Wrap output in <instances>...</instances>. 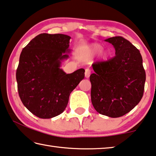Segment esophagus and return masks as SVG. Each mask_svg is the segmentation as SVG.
Instances as JSON below:
<instances>
[{"label":"esophagus","instance_id":"34e87169","mask_svg":"<svg viewBox=\"0 0 156 156\" xmlns=\"http://www.w3.org/2000/svg\"><path fill=\"white\" fill-rule=\"evenodd\" d=\"M90 74H91V70L89 69H86L85 72H84V76H85V78H88L89 76H90Z\"/></svg>","mask_w":156,"mask_h":156}]
</instances>
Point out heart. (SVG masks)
I'll list each match as a JSON object with an SVG mask.
<instances>
[{"instance_id":"heart-1","label":"heart","mask_w":156,"mask_h":156,"mask_svg":"<svg viewBox=\"0 0 156 156\" xmlns=\"http://www.w3.org/2000/svg\"><path fill=\"white\" fill-rule=\"evenodd\" d=\"M102 49V47L99 44H93L89 47V54L92 56H94V55H96L98 54L101 51V50ZM102 56H107V53L105 52H102Z\"/></svg>"}]
</instances>
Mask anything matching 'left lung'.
Masks as SVG:
<instances>
[{
    "instance_id": "left-lung-1",
    "label": "left lung",
    "mask_w": 156,
    "mask_h": 156,
    "mask_svg": "<svg viewBox=\"0 0 156 156\" xmlns=\"http://www.w3.org/2000/svg\"><path fill=\"white\" fill-rule=\"evenodd\" d=\"M115 56L92 65L91 102L97 112L111 118L121 117L135 107L144 93L146 74L139 50L122 36L105 40Z\"/></svg>"
}]
</instances>
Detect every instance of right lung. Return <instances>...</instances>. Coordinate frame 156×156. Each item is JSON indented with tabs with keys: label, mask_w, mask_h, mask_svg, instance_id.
<instances>
[{
	"label": "right lung",
	"mask_w": 156,
	"mask_h": 156,
	"mask_svg": "<svg viewBox=\"0 0 156 156\" xmlns=\"http://www.w3.org/2000/svg\"><path fill=\"white\" fill-rule=\"evenodd\" d=\"M70 38L61 34H41L21 52L16 74L18 94L37 117L48 119L62 113L71 92L84 77V69L67 74L60 69L69 57Z\"/></svg>",
	"instance_id": "obj_1"
}]
</instances>
